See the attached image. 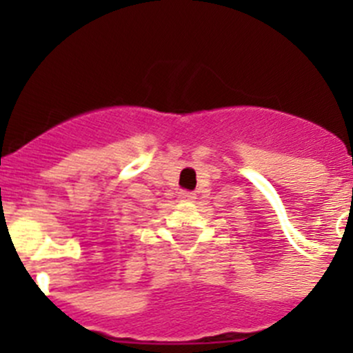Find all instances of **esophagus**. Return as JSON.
Listing matches in <instances>:
<instances>
[{
  "mask_svg": "<svg viewBox=\"0 0 353 353\" xmlns=\"http://www.w3.org/2000/svg\"><path fill=\"white\" fill-rule=\"evenodd\" d=\"M179 196H181V199H184V201H191V199L196 198L193 193H186V191H184V193H181Z\"/></svg>",
  "mask_w": 353,
  "mask_h": 353,
  "instance_id": "1",
  "label": "esophagus"
}]
</instances>
